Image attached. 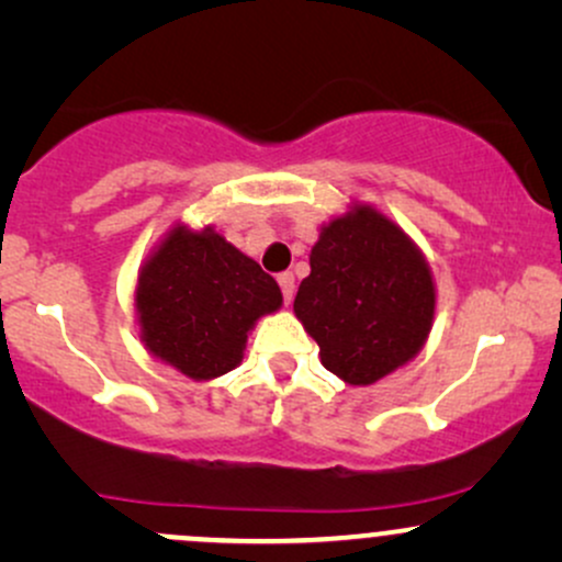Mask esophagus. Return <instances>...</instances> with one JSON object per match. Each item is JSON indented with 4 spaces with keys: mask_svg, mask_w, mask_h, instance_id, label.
Listing matches in <instances>:
<instances>
[{
    "mask_svg": "<svg viewBox=\"0 0 562 562\" xmlns=\"http://www.w3.org/2000/svg\"><path fill=\"white\" fill-rule=\"evenodd\" d=\"M277 282H280L282 288V299H285V303L293 301V293H295V277L290 272H282L280 277H277Z\"/></svg>",
    "mask_w": 562,
    "mask_h": 562,
    "instance_id": "34e87169",
    "label": "esophagus"
}]
</instances>
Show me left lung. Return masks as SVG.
Masks as SVG:
<instances>
[{
    "label": "left lung",
    "mask_w": 562,
    "mask_h": 562,
    "mask_svg": "<svg viewBox=\"0 0 562 562\" xmlns=\"http://www.w3.org/2000/svg\"><path fill=\"white\" fill-rule=\"evenodd\" d=\"M312 274L293 312L319 346L325 370L372 385L420 353L434 327L436 282L423 250L367 203L322 224Z\"/></svg>",
    "instance_id": "8db88e82"
}]
</instances>
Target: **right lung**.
Instances as JSON below:
<instances>
[{
    "label": "right lung",
    "instance_id": "1",
    "mask_svg": "<svg viewBox=\"0 0 562 562\" xmlns=\"http://www.w3.org/2000/svg\"><path fill=\"white\" fill-rule=\"evenodd\" d=\"M280 306L274 277L214 227L173 224L139 267L134 288L139 340L192 380L235 370L256 322Z\"/></svg>",
    "mask_w": 562,
    "mask_h": 562
}]
</instances>
